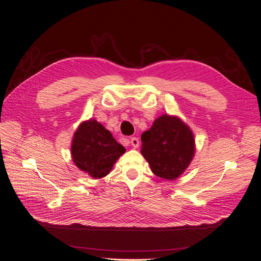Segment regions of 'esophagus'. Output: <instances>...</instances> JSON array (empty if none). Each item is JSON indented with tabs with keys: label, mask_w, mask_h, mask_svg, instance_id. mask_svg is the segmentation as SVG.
Instances as JSON below:
<instances>
[{
	"label": "esophagus",
	"mask_w": 261,
	"mask_h": 261,
	"mask_svg": "<svg viewBox=\"0 0 261 261\" xmlns=\"http://www.w3.org/2000/svg\"><path fill=\"white\" fill-rule=\"evenodd\" d=\"M130 144L134 148H138L139 147V139L137 137H132L130 139Z\"/></svg>",
	"instance_id": "1"
}]
</instances>
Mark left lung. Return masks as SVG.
Returning <instances> with one entry per match:
<instances>
[{
  "instance_id": "8db88e82",
  "label": "left lung",
  "mask_w": 261,
  "mask_h": 261,
  "mask_svg": "<svg viewBox=\"0 0 261 261\" xmlns=\"http://www.w3.org/2000/svg\"><path fill=\"white\" fill-rule=\"evenodd\" d=\"M141 154L156 176L176 179L192 162L195 139L192 129L177 116L163 114L141 134Z\"/></svg>"
}]
</instances>
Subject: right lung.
Returning <instances> with one entry per match:
<instances>
[{
  "label": "right lung",
  "mask_w": 261,
  "mask_h": 261,
  "mask_svg": "<svg viewBox=\"0 0 261 261\" xmlns=\"http://www.w3.org/2000/svg\"><path fill=\"white\" fill-rule=\"evenodd\" d=\"M125 148L96 120L82 123L72 141V158L77 168L93 178L108 175Z\"/></svg>",
  "instance_id": "add662e5"
}]
</instances>
